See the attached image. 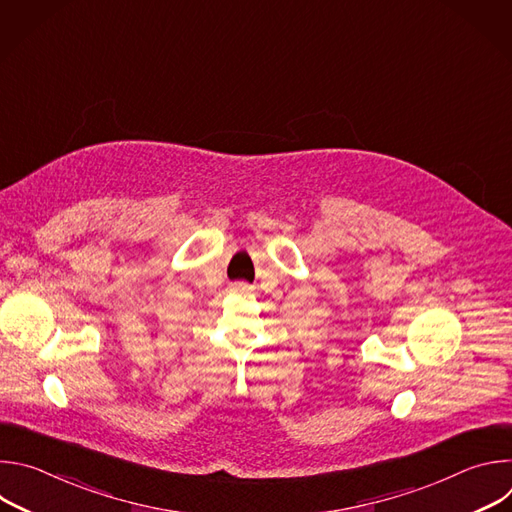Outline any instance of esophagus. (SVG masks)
<instances>
[{
    "instance_id": "obj_1",
    "label": "esophagus",
    "mask_w": 512,
    "mask_h": 512,
    "mask_svg": "<svg viewBox=\"0 0 512 512\" xmlns=\"http://www.w3.org/2000/svg\"><path fill=\"white\" fill-rule=\"evenodd\" d=\"M231 291H235V294H247V291H251V285L235 283V285H231Z\"/></svg>"
}]
</instances>
